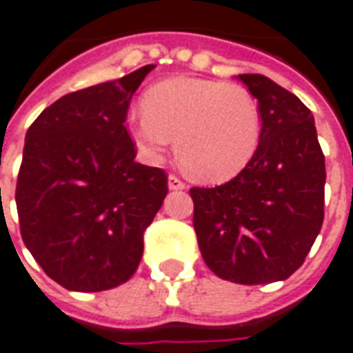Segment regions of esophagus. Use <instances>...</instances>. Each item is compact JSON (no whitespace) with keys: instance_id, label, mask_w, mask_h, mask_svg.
Returning <instances> with one entry per match:
<instances>
[{"instance_id":"obj_1","label":"esophagus","mask_w":353,"mask_h":353,"mask_svg":"<svg viewBox=\"0 0 353 353\" xmlns=\"http://www.w3.org/2000/svg\"><path fill=\"white\" fill-rule=\"evenodd\" d=\"M168 189L170 191H183L185 183L177 176H170L168 177Z\"/></svg>"}]
</instances>
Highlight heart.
<instances>
[{
    "mask_svg": "<svg viewBox=\"0 0 353 353\" xmlns=\"http://www.w3.org/2000/svg\"><path fill=\"white\" fill-rule=\"evenodd\" d=\"M143 110L128 117L137 151L159 164L176 141L181 168L206 183H223L246 168L262 137L252 93L236 83L170 78L145 91Z\"/></svg>",
    "mask_w": 353,
    "mask_h": 353,
    "instance_id": "b5f03b06",
    "label": "heart"
}]
</instances>
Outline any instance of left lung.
Here are the masks:
<instances>
[{"label": "left lung", "mask_w": 353, "mask_h": 353, "mask_svg": "<svg viewBox=\"0 0 353 353\" xmlns=\"http://www.w3.org/2000/svg\"><path fill=\"white\" fill-rule=\"evenodd\" d=\"M262 114L246 168L212 189L193 187L202 258L239 285L285 281L304 263L323 225L325 157L312 110L262 74H239Z\"/></svg>", "instance_id": "left-lung-1"}]
</instances>
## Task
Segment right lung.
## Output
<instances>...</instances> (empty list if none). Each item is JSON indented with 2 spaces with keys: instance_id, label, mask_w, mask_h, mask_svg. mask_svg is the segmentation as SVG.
<instances>
[{
  "instance_id": "obj_1",
  "label": "right lung",
  "mask_w": 353,
  "mask_h": 353,
  "mask_svg": "<svg viewBox=\"0 0 353 353\" xmlns=\"http://www.w3.org/2000/svg\"><path fill=\"white\" fill-rule=\"evenodd\" d=\"M152 68L68 93L26 132L14 194L22 241L68 290L99 292L130 279L168 193L164 170L135 162L124 125Z\"/></svg>"
}]
</instances>
